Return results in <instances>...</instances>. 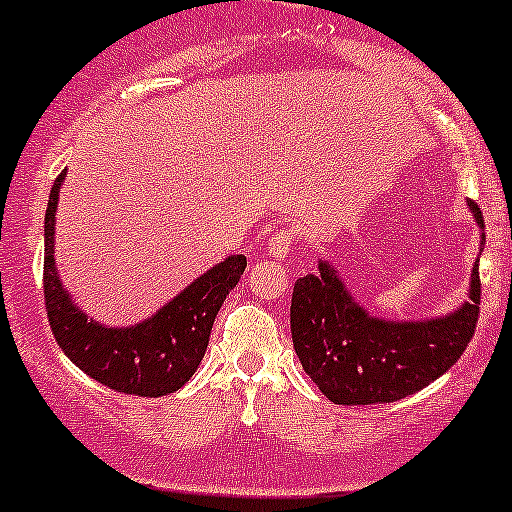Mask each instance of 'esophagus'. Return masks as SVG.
Instances as JSON below:
<instances>
[{"mask_svg": "<svg viewBox=\"0 0 512 512\" xmlns=\"http://www.w3.org/2000/svg\"><path fill=\"white\" fill-rule=\"evenodd\" d=\"M297 241V232L295 229H280V232H275L271 239H268V254L275 261H283L292 254V246H295Z\"/></svg>", "mask_w": 512, "mask_h": 512, "instance_id": "34e87169", "label": "esophagus"}]
</instances>
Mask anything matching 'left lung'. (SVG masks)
<instances>
[{
  "instance_id": "obj_1",
  "label": "left lung",
  "mask_w": 512,
  "mask_h": 512,
  "mask_svg": "<svg viewBox=\"0 0 512 512\" xmlns=\"http://www.w3.org/2000/svg\"><path fill=\"white\" fill-rule=\"evenodd\" d=\"M469 208L484 227L479 205ZM479 302L476 261L469 300L455 312L423 321L380 319L350 295L329 261H319V273L304 275L292 290V343L304 372L333 404H389L428 387L457 363L474 336Z\"/></svg>"
}]
</instances>
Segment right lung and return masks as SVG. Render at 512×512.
Here are the masks:
<instances>
[{"label": "right lung", "instance_id": "right-lung-1", "mask_svg": "<svg viewBox=\"0 0 512 512\" xmlns=\"http://www.w3.org/2000/svg\"><path fill=\"white\" fill-rule=\"evenodd\" d=\"M65 171L55 179L45 210L43 292L57 346L103 387L135 396L174 394L193 377L208 348L212 324L229 290L244 275L246 256L234 254L195 278L157 314L135 326H103L89 319L55 268V212Z\"/></svg>", "mask_w": 512, "mask_h": 512}]
</instances>
